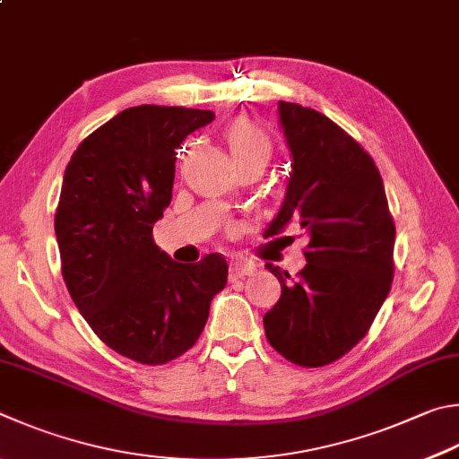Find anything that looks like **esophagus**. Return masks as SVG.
Returning <instances> with one entry per match:
<instances>
[{
  "label": "esophagus",
  "mask_w": 459,
  "mask_h": 459,
  "mask_svg": "<svg viewBox=\"0 0 459 459\" xmlns=\"http://www.w3.org/2000/svg\"><path fill=\"white\" fill-rule=\"evenodd\" d=\"M256 271V266L253 263H245V261H235L230 263V279H240V277H251V274Z\"/></svg>",
  "instance_id": "obj_1"
}]
</instances>
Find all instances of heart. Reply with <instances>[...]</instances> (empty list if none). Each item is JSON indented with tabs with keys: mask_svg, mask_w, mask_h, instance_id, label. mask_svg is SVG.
<instances>
[{
	"mask_svg": "<svg viewBox=\"0 0 459 459\" xmlns=\"http://www.w3.org/2000/svg\"><path fill=\"white\" fill-rule=\"evenodd\" d=\"M224 140H227L229 152L235 162L245 160V158H263V160L269 162L271 143L263 134V130H258L253 122H230L224 130Z\"/></svg>",
	"mask_w": 459,
	"mask_h": 459,
	"instance_id": "obj_1",
	"label": "heart"
}]
</instances>
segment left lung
I'll return each mask as SVG.
<instances>
[{
	"label": "left lung",
	"instance_id": "1",
	"mask_svg": "<svg viewBox=\"0 0 459 459\" xmlns=\"http://www.w3.org/2000/svg\"><path fill=\"white\" fill-rule=\"evenodd\" d=\"M290 172L264 237L297 222L309 237L297 279L271 263L281 299L263 316L269 343L303 368L343 357L369 331L394 281L395 227L373 158L327 116L279 102Z\"/></svg>",
	"mask_w": 459,
	"mask_h": 459
}]
</instances>
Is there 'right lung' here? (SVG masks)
Instances as JSON below:
<instances>
[{"label":"right lung","instance_id":"obj_1","mask_svg":"<svg viewBox=\"0 0 459 459\" xmlns=\"http://www.w3.org/2000/svg\"><path fill=\"white\" fill-rule=\"evenodd\" d=\"M211 110L134 106L78 146L65 166L56 238L72 301L91 331L128 359L162 365L196 343L227 285L221 255L182 264L156 247L154 222L172 201L182 140Z\"/></svg>","mask_w":459,"mask_h":459}]
</instances>
